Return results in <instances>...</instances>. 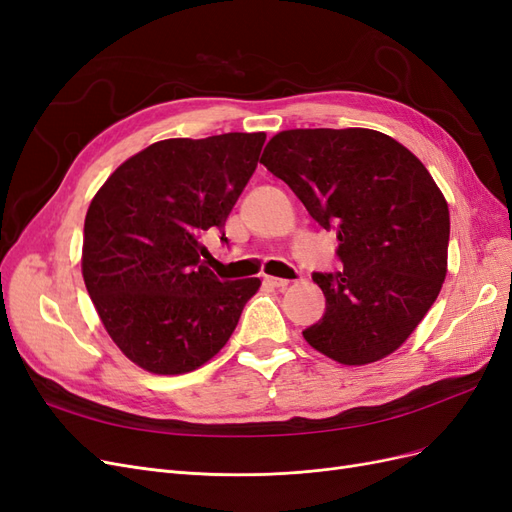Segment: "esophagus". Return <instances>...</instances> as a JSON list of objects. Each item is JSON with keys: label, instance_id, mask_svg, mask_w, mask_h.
I'll use <instances>...</instances> for the list:
<instances>
[{"label": "esophagus", "instance_id": "34e87169", "mask_svg": "<svg viewBox=\"0 0 512 512\" xmlns=\"http://www.w3.org/2000/svg\"><path fill=\"white\" fill-rule=\"evenodd\" d=\"M265 282L275 286V288H286L290 284V280H284V277H271V275L265 277Z\"/></svg>", "mask_w": 512, "mask_h": 512}]
</instances>
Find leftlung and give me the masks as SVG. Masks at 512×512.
Returning <instances> with one entry per match:
<instances>
[{
	"mask_svg": "<svg viewBox=\"0 0 512 512\" xmlns=\"http://www.w3.org/2000/svg\"><path fill=\"white\" fill-rule=\"evenodd\" d=\"M260 164L337 230L344 271L314 273L327 312L305 342L342 365L395 352L438 299L451 218L440 188L410 149L367 128L284 130Z\"/></svg>",
	"mask_w": 512,
	"mask_h": 512,
	"instance_id": "obj_1",
	"label": "left lung"
}]
</instances>
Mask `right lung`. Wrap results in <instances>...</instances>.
<instances>
[{
  "label": "right lung",
  "mask_w": 512,
  "mask_h": 512,
  "mask_svg": "<svg viewBox=\"0 0 512 512\" xmlns=\"http://www.w3.org/2000/svg\"><path fill=\"white\" fill-rule=\"evenodd\" d=\"M265 138H166L123 162L91 200L87 292L117 348L151 374H188L211 361L260 288L258 277L220 282L203 262V235L224 228Z\"/></svg>",
  "instance_id": "obj_1"
}]
</instances>
